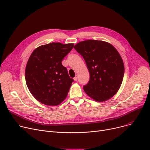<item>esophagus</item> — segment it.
<instances>
[{"label": "esophagus", "mask_w": 150, "mask_h": 150, "mask_svg": "<svg viewBox=\"0 0 150 150\" xmlns=\"http://www.w3.org/2000/svg\"><path fill=\"white\" fill-rule=\"evenodd\" d=\"M74 81H77V80H78V77H77V76H76L75 77H74Z\"/></svg>", "instance_id": "1"}]
</instances>
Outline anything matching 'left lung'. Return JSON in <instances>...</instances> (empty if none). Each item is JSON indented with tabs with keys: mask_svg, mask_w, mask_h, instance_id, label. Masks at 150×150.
Wrapping results in <instances>:
<instances>
[{
	"mask_svg": "<svg viewBox=\"0 0 150 150\" xmlns=\"http://www.w3.org/2000/svg\"><path fill=\"white\" fill-rule=\"evenodd\" d=\"M74 49L83 57L89 72V81L83 87L86 94L98 102L112 97L120 88L125 72L116 49L107 42L92 39L78 42Z\"/></svg>",
	"mask_w": 150,
	"mask_h": 150,
	"instance_id": "left-lung-1",
	"label": "left lung"
}]
</instances>
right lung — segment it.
Listing matches in <instances>:
<instances>
[{
	"instance_id": "obj_1",
	"label": "right lung",
	"mask_w": 150,
	"mask_h": 150,
	"mask_svg": "<svg viewBox=\"0 0 150 150\" xmlns=\"http://www.w3.org/2000/svg\"><path fill=\"white\" fill-rule=\"evenodd\" d=\"M74 45L52 42L38 47L30 55L25 68L26 84L41 103L57 106L66 98L74 80L61 61Z\"/></svg>"
}]
</instances>
